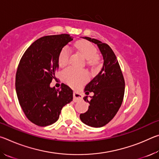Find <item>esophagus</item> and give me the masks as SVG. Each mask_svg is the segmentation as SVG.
<instances>
[{"label": "esophagus", "mask_w": 159, "mask_h": 159, "mask_svg": "<svg viewBox=\"0 0 159 159\" xmlns=\"http://www.w3.org/2000/svg\"><path fill=\"white\" fill-rule=\"evenodd\" d=\"M83 98V96L80 93L78 92H74V102H79Z\"/></svg>", "instance_id": "34e87169"}]
</instances>
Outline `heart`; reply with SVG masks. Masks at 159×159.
Instances as JSON below:
<instances>
[{"label":"heart","instance_id":"1","mask_svg":"<svg viewBox=\"0 0 159 159\" xmlns=\"http://www.w3.org/2000/svg\"><path fill=\"white\" fill-rule=\"evenodd\" d=\"M75 48L79 52L86 60L88 66H95L99 63L98 57L97 56L96 48L90 43L85 41H79L75 43ZM70 52L67 47L63 48L61 50L58 58L59 65L61 67L66 66L69 63ZM62 79L69 85L72 86L79 85L84 83L88 79L87 72L83 70H79L74 67H68L64 69L61 74Z\"/></svg>","mask_w":159,"mask_h":159}]
</instances>
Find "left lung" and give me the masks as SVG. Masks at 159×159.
Returning a JSON list of instances; mask_svg holds the SVG:
<instances>
[{
    "label": "left lung",
    "mask_w": 159,
    "mask_h": 159,
    "mask_svg": "<svg viewBox=\"0 0 159 159\" xmlns=\"http://www.w3.org/2000/svg\"><path fill=\"white\" fill-rule=\"evenodd\" d=\"M99 48L103 57L101 71L85 87V94L93 92L94 95L83 98L90 104L88 110L80 114L81 121L93 128L107 124L116 114L121 106L125 92V81L119 64L111 48L106 43L89 37H83Z\"/></svg>",
    "instance_id": "obj_1"
}]
</instances>
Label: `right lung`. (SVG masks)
Here are the masks:
<instances>
[{
  "label": "right lung",
  "instance_id": "right-lung-1",
  "mask_svg": "<svg viewBox=\"0 0 159 159\" xmlns=\"http://www.w3.org/2000/svg\"><path fill=\"white\" fill-rule=\"evenodd\" d=\"M74 38L69 34L40 38L25 51L16 74L15 88L26 118L39 126L58 120L64 106L73 99V90L62 83L60 89L51 87L59 69L61 50Z\"/></svg>",
  "mask_w": 159,
  "mask_h": 159
}]
</instances>
